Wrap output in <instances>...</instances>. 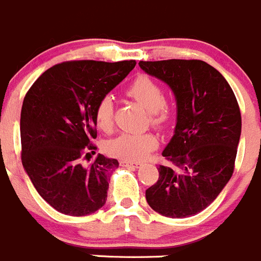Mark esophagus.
<instances>
[{"label":"esophagus","mask_w":261,"mask_h":261,"mask_svg":"<svg viewBox=\"0 0 261 261\" xmlns=\"http://www.w3.org/2000/svg\"><path fill=\"white\" fill-rule=\"evenodd\" d=\"M121 167H133V168H137L141 166V163L138 162H129V160H121L120 162Z\"/></svg>","instance_id":"1"}]
</instances>
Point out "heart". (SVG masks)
Wrapping results in <instances>:
<instances>
[{"label": "heart", "instance_id": "heart-1", "mask_svg": "<svg viewBox=\"0 0 261 261\" xmlns=\"http://www.w3.org/2000/svg\"><path fill=\"white\" fill-rule=\"evenodd\" d=\"M126 94L137 103L151 112V121L155 125L166 123L169 116V109L164 102L163 90L159 84L147 75H140L129 84ZM114 106L110 97L102 98L95 109V121L98 128L109 130L112 125ZM156 138L151 133L123 132L106 143V150L110 155L119 159L141 160L151 150L156 147Z\"/></svg>", "mask_w": 261, "mask_h": 261}]
</instances>
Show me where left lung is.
<instances>
[{
	"label": "left lung",
	"mask_w": 261,
	"mask_h": 261,
	"mask_svg": "<svg viewBox=\"0 0 261 261\" xmlns=\"http://www.w3.org/2000/svg\"><path fill=\"white\" fill-rule=\"evenodd\" d=\"M138 64L171 88L177 109L173 136L162 152L173 166H159L146 200L163 216H194L216 199L233 174L242 128L240 106L225 77L205 62Z\"/></svg>",
	"instance_id": "left-lung-1"
}]
</instances>
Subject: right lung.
Listing matches in <instances>:
<instances>
[{
    "label": "right lung",
    "instance_id": "add662e5",
    "mask_svg": "<svg viewBox=\"0 0 261 261\" xmlns=\"http://www.w3.org/2000/svg\"><path fill=\"white\" fill-rule=\"evenodd\" d=\"M135 66V61L56 64L25 94L21 163L38 194L61 214L87 216L106 203L110 174L119 162L101 154L89 167L80 160L95 149L97 105Z\"/></svg>",
    "mask_w": 261,
    "mask_h": 261
}]
</instances>
